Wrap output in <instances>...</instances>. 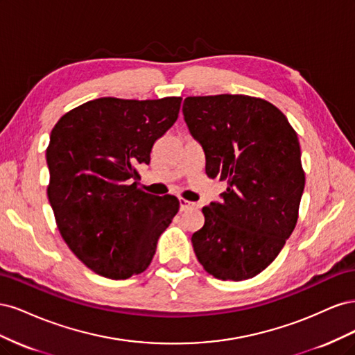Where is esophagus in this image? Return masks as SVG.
I'll use <instances>...</instances> for the list:
<instances>
[{
  "instance_id": "esophagus-1",
  "label": "esophagus",
  "mask_w": 355,
  "mask_h": 355,
  "mask_svg": "<svg viewBox=\"0 0 355 355\" xmlns=\"http://www.w3.org/2000/svg\"><path fill=\"white\" fill-rule=\"evenodd\" d=\"M194 207H196L194 202H189V201H187L184 198H179V209H180V211H187V210H191V209H194Z\"/></svg>"
}]
</instances>
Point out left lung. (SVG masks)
<instances>
[{
    "instance_id": "left-lung-1",
    "label": "left lung",
    "mask_w": 355,
    "mask_h": 355,
    "mask_svg": "<svg viewBox=\"0 0 355 355\" xmlns=\"http://www.w3.org/2000/svg\"><path fill=\"white\" fill-rule=\"evenodd\" d=\"M182 111L207 176L227 182L220 202L202 207L192 247L213 277L247 280L275 259L296 227L305 188L297 135L280 110L252 96H194Z\"/></svg>"
}]
</instances>
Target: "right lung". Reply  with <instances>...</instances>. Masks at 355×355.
<instances>
[{
  "label": "right lung",
  "mask_w": 355,
  "mask_h": 355,
  "mask_svg": "<svg viewBox=\"0 0 355 355\" xmlns=\"http://www.w3.org/2000/svg\"><path fill=\"white\" fill-rule=\"evenodd\" d=\"M182 98H101L67 112L53 127L46 153L47 196L72 253L112 280L144 272L159 235L179 210L173 196L139 188L157 139L175 124Z\"/></svg>",
  "instance_id": "right-lung-1"
}]
</instances>
